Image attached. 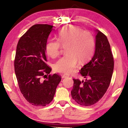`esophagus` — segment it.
<instances>
[{
	"label": "esophagus",
	"mask_w": 128,
	"mask_h": 128,
	"mask_svg": "<svg viewBox=\"0 0 128 128\" xmlns=\"http://www.w3.org/2000/svg\"><path fill=\"white\" fill-rule=\"evenodd\" d=\"M62 78H66L69 77V76L66 75V74H63L62 75Z\"/></svg>",
	"instance_id": "34e87169"
}]
</instances>
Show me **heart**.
Listing matches in <instances>:
<instances>
[{
  "mask_svg": "<svg viewBox=\"0 0 128 128\" xmlns=\"http://www.w3.org/2000/svg\"><path fill=\"white\" fill-rule=\"evenodd\" d=\"M65 48L66 54L54 66L56 72L69 74L74 72L78 62L84 63L93 56L95 41L91 32L83 31L77 26L64 27L58 32V40H50L46 45V52L52 58L58 56Z\"/></svg>",
  "mask_w": 128,
  "mask_h": 128,
  "instance_id": "1",
  "label": "heart"
}]
</instances>
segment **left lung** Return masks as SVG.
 Masks as SVG:
<instances>
[{
  "mask_svg": "<svg viewBox=\"0 0 128 128\" xmlns=\"http://www.w3.org/2000/svg\"><path fill=\"white\" fill-rule=\"evenodd\" d=\"M113 69L114 58L110 43L106 35L98 30L93 58L80 70L85 81L73 79L72 98L83 106L98 102L110 85Z\"/></svg>",
  "mask_w": 128,
  "mask_h": 128,
  "instance_id": "8db88e82",
  "label": "left lung"
}]
</instances>
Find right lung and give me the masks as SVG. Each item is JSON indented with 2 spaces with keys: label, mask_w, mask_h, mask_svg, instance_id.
Masks as SVG:
<instances>
[{
  "label": "right lung",
  "mask_w": 128,
  "mask_h": 128,
  "mask_svg": "<svg viewBox=\"0 0 128 128\" xmlns=\"http://www.w3.org/2000/svg\"><path fill=\"white\" fill-rule=\"evenodd\" d=\"M53 26L36 24L19 40L14 60V68L20 90L32 105L43 107L53 100L62 78L50 74L47 64L46 45ZM46 78L43 80L42 78Z\"/></svg>",
  "instance_id": "1"
}]
</instances>
